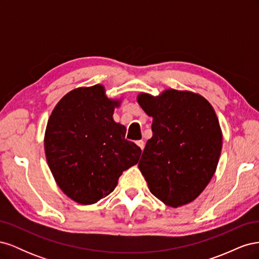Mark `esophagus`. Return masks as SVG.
Masks as SVG:
<instances>
[{"label":"esophagus","instance_id":"obj_1","mask_svg":"<svg viewBox=\"0 0 259 259\" xmlns=\"http://www.w3.org/2000/svg\"><path fill=\"white\" fill-rule=\"evenodd\" d=\"M136 145L142 149V150H144V148H145V142H143V140H138V142H136Z\"/></svg>","mask_w":259,"mask_h":259}]
</instances>
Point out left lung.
I'll return each mask as SVG.
<instances>
[{
	"mask_svg": "<svg viewBox=\"0 0 259 259\" xmlns=\"http://www.w3.org/2000/svg\"><path fill=\"white\" fill-rule=\"evenodd\" d=\"M138 104L153 117L138 163L149 190L166 205L187 204L205 189L219 161L223 136L214 109L202 96L176 90L140 94Z\"/></svg>",
	"mask_w": 259,
	"mask_h": 259,
	"instance_id": "8db88e82",
	"label": "left lung"
}]
</instances>
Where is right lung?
Instances as JSON below:
<instances>
[{"label": "right lung", "instance_id": "add662e5", "mask_svg": "<svg viewBox=\"0 0 259 259\" xmlns=\"http://www.w3.org/2000/svg\"><path fill=\"white\" fill-rule=\"evenodd\" d=\"M116 101L101 85L68 93L46 126V160L60 189L81 204L110 194L122 171L135 165L142 149L125 139L126 128L112 119Z\"/></svg>", "mask_w": 259, "mask_h": 259}]
</instances>
